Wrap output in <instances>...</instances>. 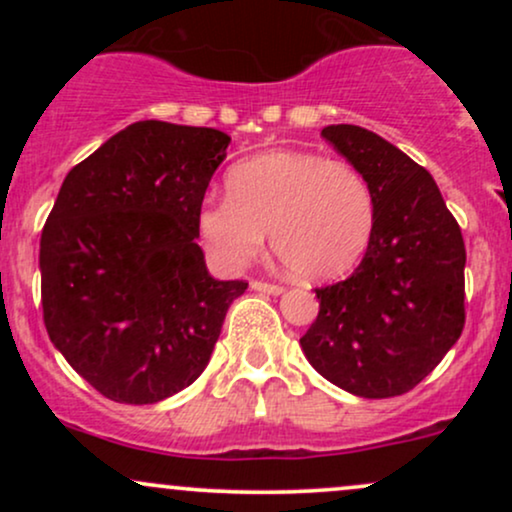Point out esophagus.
Masks as SVG:
<instances>
[{
    "label": "esophagus",
    "instance_id": "esophagus-1",
    "mask_svg": "<svg viewBox=\"0 0 512 512\" xmlns=\"http://www.w3.org/2000/svg\"><path fill=\"white\" fill-rule=\"evenodd\" d=\"M250 286L260 293H269V296H279V293H284V286L269 284V281H252Z\"/></svg>",
    "mask_w": 512,
    "mask_h": 512
}]
</instances>
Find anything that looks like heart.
I'll use <instances>...</instances> for the list:
<instances>
[{"mask_svg": "<svg viewBox=\"0 0 512 512\" xmlns=\"http://www.w3.org/2000/svg\"><path fill=\"white\" fill-rule=\"evenodd\" d=\"M226 187L197 211L199 236L226 269L255 260L269 233L289 274L325 281L349 272L373 238V190L346 161L264 151L228 170Z\"/></svg>", "mask_w": 512, "mask_h": 512, "instance_id": "1", "label": "heart"}]
</instances>
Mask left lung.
I'll return each instance as SVG.
<instances>
[{"mask_svg":"<svg viewBox=\"0 0 512 512\" xmlns=\"http://www.w3.org/2000/svg\"><path fill=\"white\" fill-rule=\"evenodd\" d=\"M322 137L368 180L375 228L354 274L315 289L320 313L301 349L351 395H404L462 334V231L431 173L397 146L356 125H330Z\"/></svg>","mask_w":512,"mask_h":512,"instance_id":"left-lung-1","label":"left lung"}]
</instances>
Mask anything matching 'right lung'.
Wrapping results in <instances>:
<instances>
[{"instance_id": "add662e5", "label": "right lung", "mask_w": 512, "mask_h": 512, "mask_svg": "<svg viewBox=\"0 0 512 512\" xmlns=\"http://www.w3.org/2000/svg\"><path fill=\"white\" fill-rule=\"evenodd\" d=\"M211 127L134 122L64 178L40 236L50 342L88 385L154 404L207 368L245 281L209 274L197 211L226 158Z\"/></svg>"}]
</instances>
